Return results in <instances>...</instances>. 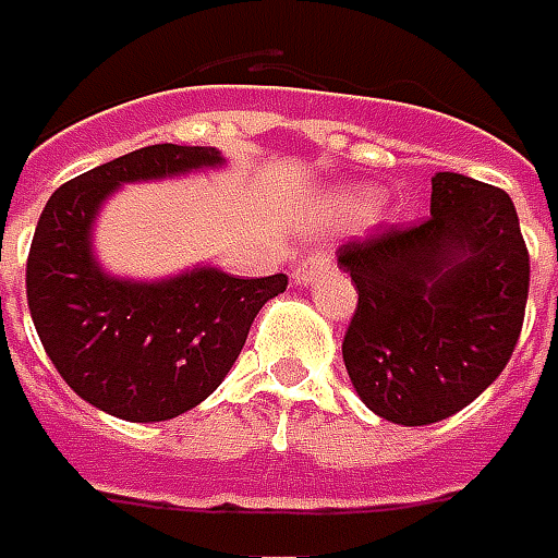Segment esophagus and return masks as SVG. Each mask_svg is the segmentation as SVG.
<instances>
[{"mask_svg":"<svg viewBox=\"0 0 558 558\" xmlns=\"http://www.w3.org/2000/svg\"><path fill=\"white\" fill-rule=\"evenodd\" d=\"M329 265H332V256H329V253H324V250H320V253H311V256H305V259L293 268V283L295 287H308L311 280H314V275L327 271Z\"/></svg>","mask_w":558,"mask_h":558,"instance_id":"esophagus-1","label":"esophagus"}]
</instances>
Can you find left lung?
Returning <instances> with one entry per match:
<instances>
[{
	"mask_svg": "<svg viewBox=\"0 0 558 558\" xmlns=\"http://www.w3.org/2000/svg\"><path fill=\"white\" fill-rule=\"evenodd\" d=\"M430 219L339 247L357 287L342 357L378 418L422 427L504 373L529 299V250L507 192L464 173L430 180Z\"/></svg>",
	"mask_w": 558,
	"mask_h": 558,
	"instance_id": "obj_1",
	"label": "left lung"
}]
</instances>
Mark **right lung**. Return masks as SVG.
<instances>
[{"label":"right lung","mask_w":558,"mask_h":558,"mask_svg":"<svg viewBox=\"0 0 558 558\" xmlns=\"http://www.w3.org/2000/svg\"><path fill=\"white\" fill-rule=\"evenodd\" d=\"M226 165L214 146L158 143L75 177L48 198L26 259V302L45 354L85 403L124 422H168L207 400L287 275L231 278L195 265L161 280L109 275L94 222L121 185Z\"/></svg>","instance_id":"1"}]
</instances>
